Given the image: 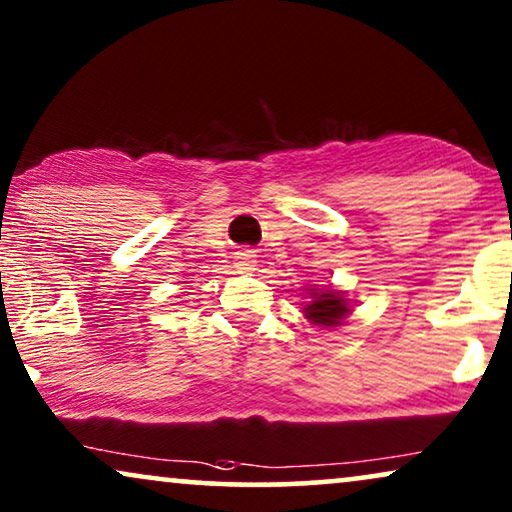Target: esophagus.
<instances>
[{
    "mask_svg": "<svg viewBox=\"0 0 512 512\" xmlns=\"http://www.w3.org/2000/svg\"><path fill=\"white\" fill-rule=\"evenodd\" d=\"M237 258H240V263H237V265H240V270H251V263H254L251 254H240Z\"/></svg>",
    "mask_w": 512,
    "mask_h": 512,
    "instance_id": "obj_1",
    "label": "esophagus"
}]
</instances>
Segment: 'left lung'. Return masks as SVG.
Segmentation results:
<instances>
[{"label": "left lung", "instance_id": "1", "mask_svg": "<svg viewBox=\"0 0 512 512\" xmlns=\"http://www.w3.org/2000/svg\"><path fill=\"white\" fill-rule=\"evenodd\" d=\"M314 300L305 307L307 319H312L314 324L319 326H335L340 324L342 319L349 314L347 300L335 291H321V293H312Z\"/></svg>", "mask_w": 512, "mask_h": 512}]
</instances>
